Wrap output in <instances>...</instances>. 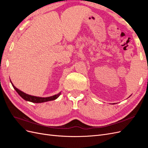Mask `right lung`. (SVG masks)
Instances as JSON below:
<instances>
[{"label":"right lung","instance_id":"add662e5","mask_svg":"<svg viewBox=\"0 0 148 148\" xmlns=\"http://www.w3.org/2000/svg\"><path fill=\"white\" fill-rule=\"evenodd\" d=\"M12 86L15 89V91L18 92V94L23 98V99H25L26 101H29L31 102H34V103H41V102H47V101H53L56 99L57 97H59V96L60 95L61 92H60L59 93H58L57 95H53L52 96H50V97H36V96H31L29 95H27L25 92H23V91H21L20 90H19L18 89L16 88L13 84L12 83V82L10 81Z\"/></svg>","mask_w":148,"mask_h":148}]
</instances>
